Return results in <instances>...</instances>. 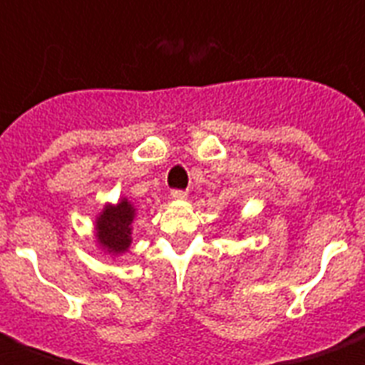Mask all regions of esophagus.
Wrapping results in <instances>:
<instances>
[{
	"mask_svg": "<svg viewBox=\"0 0 365 365\" xmlns=\"http://www.w3.org/2000/svg\"><path fill=\"white\" fill-rule=\"evenodd\" d=\"M172 195L175 200H185V197H187V192H185V190H172Z\"/></svg>",
	"mask_w": 365,
	"mask_h": 365,
	"instance_id": "1",
	"label": "esophagus"
}]
</instances>
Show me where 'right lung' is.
I'll return each mask as SVG.
<instances>
[{
	"label": "right lung",
	"mask_w": 365,
	"mask_h": 365,
	"mask_svg": "<svg viewBox=\"0 0 365 365\" xmlns=\"http://www.w3.org/2000/svg\"><path fill=\"white\" fill-rule=\"evenodd\" d=\"M133 220V207L130 202L121 200L118 205H108L98 217V240L113 254H123L131 242L130 224Z\"/></svg>",
	"instance_id": "1"
}]
</instances>
